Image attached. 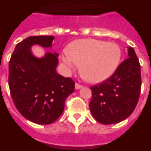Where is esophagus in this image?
Masks as SVG:
<instances>
[{
    "instance_id": "34e87169",
    "label": "esophagus",
    "mask_w": 151,
    "mask_h": 151,
    "mask_svg": "<svg viewBox=\"0 0 151 151\" xmlns=\"http://www.w3.org/2000/svg\"><path fill=\"white\" fill-rule=\"evenodd\" d=\"M81 87H83V86L81 85V84H79V83H75V89L76 90L80 89V88H81Z\"/></svg>"
}]
</instances>
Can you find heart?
Instances as JSON below:
<instances>
[{
	"mask_svg": "<svg viewBox=\"0 0 151 151\" xmlns=\"http://www.w3.org/2000/svg\"><path fill=\"white\" fill-rule=\"evenodd\" d=\"M121 50L114 43L94 39H82L70 44L61 60L66 71L71 73L80 67V72L87 81L100 83L112 75L121 60Z\"/></svg>",
	"mask_w": 151,
	"mask_h": 151,
	"instance_id": "obj_1",
	"label": "heart"
}]
</instances>
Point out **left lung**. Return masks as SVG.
<instances>
[{"label": "left lung", "instance_id": "8db88e82", "mask_svg": "<svg viewBox=\"0 0 151 151\" xmlns=\"http://www.w3.org/2000/svg\"><path fill=\"white\" fill-rule=\"evenodd\" d=\"M128 58L121 63L111 78L91 87V114L103 124H112L127 118L140 97V65L134 48L127 47Z\"/></svg>", "mask_w": 151, "mask_h": 151}]
</instances>
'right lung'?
<instances>
[{
    "mask_svg": "<svg viewBox=\"0 0 151 151\" xmlns=\"http://www.w3.org/2000/svg\"><path fill=\"white\" fill-rule=\"evenodd\" d=\"M54 36H32L18 43L9 62L8 83L11 97L23 116L37 124H50L62 114L67 97L74 91L70 78L58 74V53L42 58L33 54L39 45L51 48Z\"/></svg>",
    "mask_w": 151,
    "mask_h": 151,
    "instance_id": "obj_1",
    "label": "right lung"
}]
</instances>
